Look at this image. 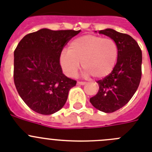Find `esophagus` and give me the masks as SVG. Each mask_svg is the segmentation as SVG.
I'll return each mask as SVG.
<instances>
[{
    "label": "esophagus",
    "instance_id": "obj_1",
    "mask_svg": "<svg viewBox=\"0 0 152 152\" xmlns=\"http://www.w3.org/2000/svg\"><path fill=\"white\" fill-rule=\"evenodd\" d=\"M77 84L78 85H81V86H83V85H85L86 84V82H77Z\"/></svg>",
    "mask_w": 152,
    "mask_h": 152
}]
</instances>
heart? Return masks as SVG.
Here are the masks:
<instances>
[{
    "instance_id": "obj_1",
    "label": "heart",
    "mask_w": 152,
    "mask_h": 152,
    "mask_svg": "<svg viewBox=\"0 0 152 152\" xmlns=\"http://www.w3.org/2000/svg\"><path fill=\"white\" fill-rule=\"evenodd\" d=\"M118 55V46L113 39L86 35L71 42L68 51L60 54V62L69 76H76L82 63L85 76L103 78L113 70Z\"/></svg>"
}]
</instances>
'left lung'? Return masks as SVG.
I'll list each match as a JSON object with an SVG mask.
<instances>
[{
  "instance_id": "left-lung-1",
  "label": "left lung",
  "mask_w": 152,
  "mask_h": 152,
  "mask_svg": "<svg viewBox=\"0 0 152 152\" xmlns=\"http://www.w3.org/2000/svg\"><path fill=\"white\" fill-rule=\"evenodd\" d=\"M118 46L117 63L108 76L96 82L98 92L90 98L96 109L103 113L115 112L128 103L136 92L142 78V53L135 39L113 29L99 30Z\"/></svg>"
}]
</instances>
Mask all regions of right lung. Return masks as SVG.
<instances>
[{
  "mask_svg": "<svg viewBox=\"0 0 152 152\" xmlns=\"http://www.w3.org/2000/svg\"><path fill=\"white\" fill-rule=\"evenodd\" d=\"M80 32L41 29L27 34L16 47L14 84L21 99L34 112L51 115L65 105L76 81L63 73L60 54Z\"/></svg>",
  "mask_w": 152,
  "mask_h": 152,
  "instance_id": "add662e5",
  "label": "right lung"
}]
</instances>
